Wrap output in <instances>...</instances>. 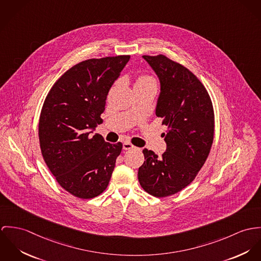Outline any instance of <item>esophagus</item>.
<instances>
[{"label":"esophagus","instance_id":"esophagus-1","mask_svg":"<svg viewBox=\"0 0 261 261\" xmlns=\"http://www.w3.org/2000/svg\"><path fill=\"white\" fill-rule=\"evenodd\" d=\"M133 148H135V146L133 144H131V143L128 142V141H126V142L123 143V149H124V150H130V149H133Z\"/></svg>","mask_w":261,"mask_h":261}]
</instances>
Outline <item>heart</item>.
<instances>
[{
    "label": "heart",
    "instance_id": "heart-1",
    "mask_svg": "<svg viewBox=\"0 0 261 261\" xmlns=\"http://www.w3.org/2000/svg\"><path fill=\"white\" fill-rule=\"evenodd\" d=\"M141 84H155V81L152 77L149 76H141L137 79L135 85H141Z\"/></svg>",
    "mask_w": 261,
    "mask_h": 261
}]
</instances>
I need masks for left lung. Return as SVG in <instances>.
<instances>
[{"mask_svg": "<svg viewBox=\"0 0 261 261\" xmlns=\"http://www.w3.org/2000/svg\"><path fill=\"white\" fill-rule=\"evenodd\" d=\"M160 81L156 116L167 126L166 151L158 157L145 148L138 170L141 187L156 197L181 191L205 163L214 136V112L207 90L187 68L164 55L142 56Z\"/></svg>", "mask_w": 261, "mask_h": 261, "instance_id": "obj_1", "label": "left lung"}]
</instances>
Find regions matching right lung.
Returning <instances> with one entry per match:
<instances>
[{"instance_id":"right-lung-1","label":"right lung","mask_w":261,"mask_h":261,"mask_svg":"<svg viewBox=\"0 0 261 261\" xmlns=\"http://www.w3.org/2000/svg\"><path fill=\"white\" fill-rule=\"evenodd\" d=\"M129 55L89 59L65 72L49 91L39 120L43 158L59 184L90 199L108 186L122 143L91 135L105 110L107 95Z\"/></svg>"}]
</instances>
